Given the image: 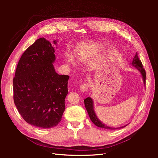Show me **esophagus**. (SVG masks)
Masks as SVG:
<instances>
[{"label":"esophagus","instance_id":"obj_1","mask_svg":"<svg viewBox=\"0 0 158 158\" xmlns=\"http://www.w3.org/2000/svg\"><path fill=\"white\" fill-rule=\"evenodd\" d=\"M88 86L87 84H83L80 85V90L82 92H86L88 91Z\"/></svg>","mask_w":158,"mask_h":158}]
</instances>
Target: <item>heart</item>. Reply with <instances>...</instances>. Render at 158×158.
<instances>
[{
    "label": "heart",
    "instance_id": "1",
    "mask_svg": "<svg viewBox=\"0 0 158 158\" xmlns=\"http://www.w3.org/2000/svg\"><path fill=\"white\" fill-rule=\"evenodd\" d=\"M102 47L98 44H82L78 45L76 51V56L79 58L84 59L92 55L94 52H98L101 50ZM70 64H73V61L70 58H68Z\"/></svg>",
    "mask_w": 158,
    "mask_h": 158
}]
</instances>
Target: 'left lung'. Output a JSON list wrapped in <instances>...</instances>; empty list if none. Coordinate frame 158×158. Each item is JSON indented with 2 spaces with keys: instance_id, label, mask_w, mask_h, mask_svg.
Segmentation results:
<instances>
[{
  "instance_id": "8db88e82",
  "label": "left lung",
  "mask_w": 158,
  "mask_h": 158,
  "mask_svg": "<svg viewBox=\"0 0 158 158\" xmlns=\"http://www.w3.org/2000/svg\"><path fill=\"white\" fill-rule=\"evenodd\" d=\"M131 64H132V66H134V67H135L138 70V72L141 74L142 79H143V82H144V84L145 85L146 84V72H145V70L143 69V66L141 61L139 60V59H138V56L136 54L135 56V57L133 58V60ZM84 104L91 121H92L94 125H96L97 127L103 128L105 129H109V130H114V129H117L118 128H124L125 126H127L125 125V126H123L121 127H118V128H114V127L107 126V125H105V124L100 121L98 118V117H97L96 113H95L94 111L93 99L90 97H88L86 99H84Z\"/></svg>"
}]
</instances>
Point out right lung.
<instances>
[{"instance_id":"obj_1","label":"right lung","mask_w":158,"mask_h":158,"mask_svg":"<svg viewBox=\"0 0 158 158\" xmlns=\"http://www.w3.org/2000/svg\"><path fill=\"white\" fill-rule=\"evenodd\" d=\"M53 44L57 45V41ZM55 48L45 38L37 40L19 60L13 79L14 101L22 118L41 128L56 126L65 109L68 75L56 73Z\"/></svg>"}]
</instances>
